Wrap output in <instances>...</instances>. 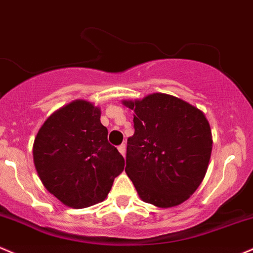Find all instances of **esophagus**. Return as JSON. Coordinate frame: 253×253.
I'll return each instance as SVG.
<instances>
[{"label":"esophagus","instance_id":"34e87169","mask_svg":"<svg viewBox=\"0 0 253 253\" xmlns=\"http://www.w3.org/2000/svg\"><path fill=\"white\" fill-rule=\"evenodd\" d=\"M126 144H121V146H118V150H119V153H121L122 155H123V157H126Z\"/></svg>","mask_w":253,"mask_h":253}]
</instances>
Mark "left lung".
<instances>
[{
  "label": "left lung",
  "mask_w": 253,
  "mask_h": 253,
  "mask_svg": "<svg viewBox=\"0 0 253 253\" xmlns=\"http://www.w3.org/2000/svg\"><path fill=\"white\" fill-rule=\"evenodd\" d=\"M123 104L135 112L126 172L141 200L160 208L183 203L197 190L208 169L212 141L206 116L163 93Z\"/></svg>",
  "instance_id": "left-lung-1"
}]
</instances>
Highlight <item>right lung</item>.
Returning <instances> with one entry per match:
<instances>
[{"mask_svg": "<svg viewBox=\"0 0 253 253\" xmlns=\"http://www.w3.org/2000/svg\"><path fill=\"white\" fill-rule=\"evenodd\" d=\"M33 159L47 191L75 209L104 201L124 169V158L100 123V110L84 100L68 104L45 121Z\"/></svg>", "mask_w": 253, "mask_h": 253, "instance_id": "1", "label": "right lung"}]
</instances>
